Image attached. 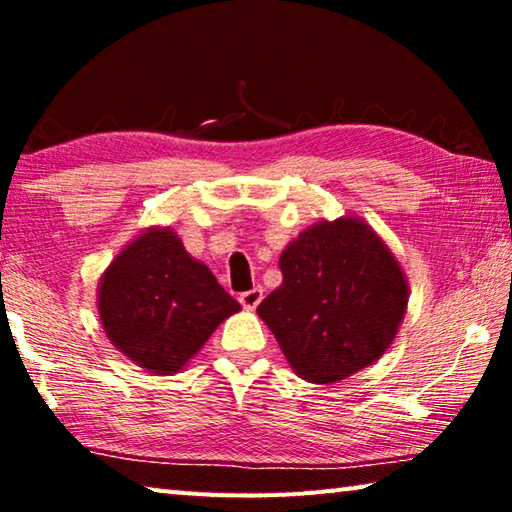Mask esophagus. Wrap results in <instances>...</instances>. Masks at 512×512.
I'll return each mask as SVG.
<instances>
[{
    "label": "esophagus",
    "instance_id": "34e87169",
    "mask_svg": "<svg viewBox=\"0 0 512 512\" xmlns=\"http://www.w3.org/2000/svg\"><path fill=\"white\" fill-rule=\"evenodd\" d=\"M262 298H264V291H262V287H255V289H250V291H244V293H241V296H239V302H241V305H244V309L253 311V309H257L259 302H262Z\"/></svg>",
    "mask_w": 512,
    "mask_h": 512
}]
</instances>
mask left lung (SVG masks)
I'll return each mask as SVG.
<instances>
[{
  "label": "left lung",
  "mask_w": 512,
  "mask_h": 512,
  "mask_svg": "<svg viewBox=\"0 0 512 512\" xmlns=\"http://www.w3.org/2000/svg\"><path fill=\"white\" fill-rule=\"evenodd\" d=\"M282 284L257 307L291 370L336 384L395 341L409 280L393 250L354 214L318 221L280 255Z\"/></svg>",
  "instance_id": "8db88e82"
}]
</instances>
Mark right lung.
I'll return each mask as SVG.
<instances>
[{
	"label": "right lung",
	"instance_id": "1",
	"mask_svg": "<svg viewBox=\"0 0 512 512\" xmlns=\"http://www.w3.org/2000/svg\"><path fill=\"white\" fill-rule=\"evenodd\" d=\"M239 309L169 225H153L128 241L97 287L108 341L153 375L183 370Z\"/></svg>",
	"mask_w": 512,
	"mask_h": 512
}]
</instances>
